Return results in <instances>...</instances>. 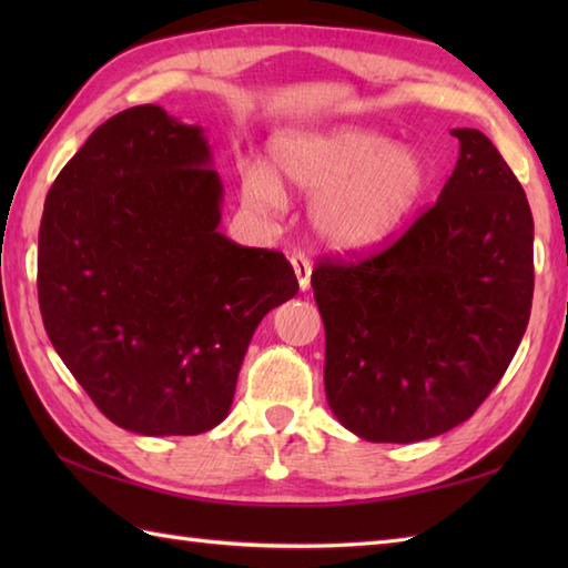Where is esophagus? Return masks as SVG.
Wrapping results in <instances>:
<instances>
[{
	"instance_id": "1",
	"label": "esophagus",
	"mask_w": 568,
	"mask_h": 568,
	"mask_svg": "<svg viewBox=\"0 0 568 568\" xmlns=\"http://www.w3.org/2000/svg\"><path fill=\"white\" fill-rule=\"evenodd\" d=\"M293 263V271L297 275V283H300V291H310V275H312V263L305 256V253H293L291 256Z\"/></svg>"
}]
</instances>
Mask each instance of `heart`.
Masks as SVG:
<instances>
[{
    "mask_svg": "<svg viewBox=\"0 0 568 568\" xmlns=\"http://www.w3.org/2000/svg\"><path fill=\"white\" fill-rule=\"evenodd\" d=\"M241 202L263 220L285 210V192L315 197L310 222L324 244L364 251L388 241L419 207L429 165L407 143L364 126L293 131L271 141V168L241 171Z\"/></svg>",
    "mask_w": 568,
    "mask_h": 568,
    "instance_id": "obj_1",
    "label": "heart"
}]
</instances>
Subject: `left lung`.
<instances>
[{"label": "left lung", "mask_w": 568, "mask_h": 568, "mask_svg": "<svg viewBox=\"0 0 568 568\" xmlns=\"http://www.w3.org/2000/svg\"><path fill=\"white\" fill-rule=\"evenodd\" d=\"M452 134L454 173L400 239L312 271L327 403L368 442H422L466 422L508 371L532 310L525 190L486 134Z\"/></svg>", "instance_id": "1"}]
</instances>
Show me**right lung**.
Wrapping results in <instances>:
<instances>
[{
    "label": "right lung",
    "instance_id": "add662e5",
    "mask_svg": "<svg viewBox=\"0 0 568 568\" xmlns=\"http://www.w3.org/2000/svg\"><path fill=\"white\" fill-rule=\"evenodd\" d=\"M220 204L202 129L155 104L106 119L48 190L43 327L100 413L129 432L220 425L258 322L297 293L281 251L216 229Z\"/></svg>",
    "mask_w": 568,
    "mask_h": 568
}]
</instances>
